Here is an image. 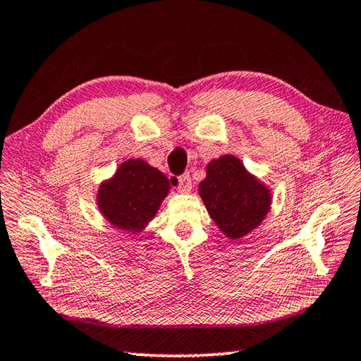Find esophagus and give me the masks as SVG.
I'll list each match as a JSON object with an SVG mask.
<instances>
[{
  "instance_id": "1",
  "label": "esophagus",
  "mask_w": 361,
  "mask_h": 361,
  "mask_svg": "<svg viewBox=\"0 0 361 361\" xmlns=\"http://www.w3.org/2000/svg\"><path fill=\"white\" fill-rule=\"evenodd\" d=\"M176 187L179 188V192H184L188 193L192 190V179H190V174L185 173V174H180L176 177Z\"/></svg>"
}]
</instances>
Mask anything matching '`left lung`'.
Wrapping results in <instances>:
<instances>
[{
	"label": "left lung",
	"instance_id": "obj_1",
	"mask_svg": "<svg viewBox=\"0 0 361 361\" xmlns=\"http://www.w3.org/2000/svg\"><path fill=\"white\" fill-rule=\"evenodd\" d=\"M200 195L214 222L231 239H239L260 225L271 204L268 187L260 184L233 155L207 164Z\"/></svg>",
	"mask_w": 361,
	"mask_h": 361
}]
</instances>
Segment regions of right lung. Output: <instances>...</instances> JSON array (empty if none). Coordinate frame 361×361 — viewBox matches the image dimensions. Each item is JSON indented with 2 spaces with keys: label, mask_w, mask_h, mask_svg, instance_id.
Returning <instances> with one entry per match:
<instances>
[{
  "label": "right lung",
  "mask_w": 361,
  "mask_h": 361,
  "mask_svg": "<svg viewBox=\"0 0 361 361\" xmlns=\"http://www.w3.org/2000/svg\"><path fill=\"white\" fill-rule=\"evenodd\" d=\"M168 188L169 182L160 171L142 160H128L101 185L99 211L116 228L137 233L154 219Z\"/></svg>",
  "instance_id": "1"
}]
</instances>
